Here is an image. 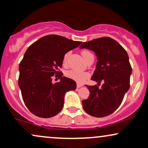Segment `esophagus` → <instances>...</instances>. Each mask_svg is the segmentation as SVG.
Wrapping results in <instances>:
<instances>
[{
  "label": "esophagus",
  "instance_id": "1",
  "mask_svg": "<svg viewBox=\"0 0 148 148\" xmlns=\"http://www.w3.org/2000/svg\"><path fill=\"white\" fill-rule=\"evenodd\" d=\"M83 85H82V84H77V88H81L82 86Z\"/></svg>",
  "mask_w": 148,
  "mask_h": 148
}]
</instances>
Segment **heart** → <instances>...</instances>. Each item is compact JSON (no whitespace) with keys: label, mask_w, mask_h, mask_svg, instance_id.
Here are the masks:
<instances>
[{"label":"heart","mask_w":148,"mask_h":148,"mask_svg":"<svg viewBox=\"0 0 148 148\" xmlns=\"http://www.w3.org/2000/svg\"><path fill=\"white\" fill-rule=\"evenodd\" d=\"M89 53H90L88 51H82V55L84 58ZM69 54H70V53L68 52L64 55L63 59L64 63L66 62L67 59H68L69 56ZM66 75L69 78H71V79H73L75 81L79 83H83L84 82H85L86 79H88L89 77V74L88 73L81 72V71H78L76 70H70L67 71L66 73Z\"/></svg>","instance_id":"heart-1"}]
</instances>
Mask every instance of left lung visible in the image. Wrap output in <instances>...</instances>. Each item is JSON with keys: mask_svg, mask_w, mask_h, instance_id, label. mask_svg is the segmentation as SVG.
<instances>
[{"mask_svg": "<svg viewBox=\"0 0 148 148\" xmlns=\"http://www.w3.org/2000/svg\"><path fill=\"white\" fill-rule=\"evenodd\" d=\"M79 48L95 52L97 62L91 79L97 84L103 82L100 88L97 85L86 86L90 95L82 101L84 110L96 117L109 115L121 105L130 88L132 67L128 55L119 43L109 37L83 42Z\"/></svg>", "mask_w": 148, "mask_h": 148, "instance_id": "obj_1", "label": "left lung"}]
</instances>
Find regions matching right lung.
Returning <instances> with one entry per match:
<instances>
[{
    "label": "right lung",
    "instance_id": "add662e5",
    "mask_svg": "<svg viewBox=\"0 0 148 148\" xmlns=\"http://www.w3.org/2000/svg\"><path fill=\"white\" fill-rule=\"evenodd\" d=\"M80 44L51 34L40 38L27 49L19 64L18 86L25 105L33 114L49 118L63 108L66 92L75 90L77 85L58 69L62 66L64 55ZM55 74L60 80L53 84Z\"/></svg>",
    "mask_w": 148,
    "mask_h": 148
}]
</instances>
